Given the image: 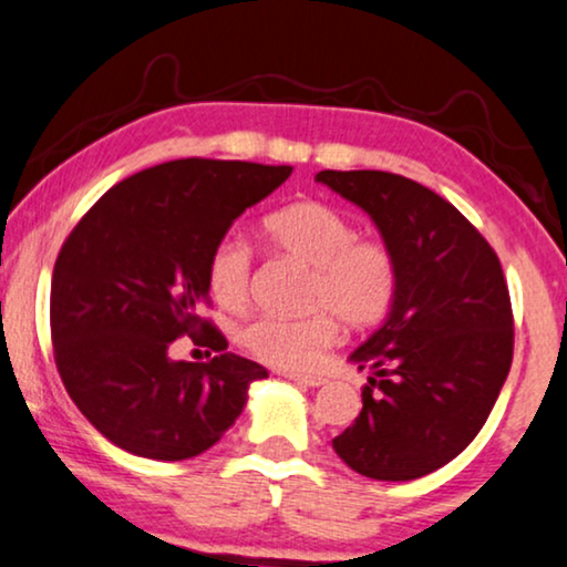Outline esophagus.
I'll return each mask as SVG.
<instances>
[{
	"label": "esophagus",
	"instance_id": "esophagus-1",
	"mask_svg": "<svg viewBox=\"0 0 567 567\" xmlns=\"http://www.w3.org/2000/svg\"><path fill=\"white\" fill-rule=\"evenodd\" d=\"M288 379H290V382L300 384V386H321V384L327 382V379H321V377H311V374H288Z\"/></svg>",
	"mask_w": 567,
	"mask_h": 567
}]
</instances>
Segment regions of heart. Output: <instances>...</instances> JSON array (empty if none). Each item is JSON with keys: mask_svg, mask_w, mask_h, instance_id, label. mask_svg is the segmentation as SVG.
<instances>
[{"mask_svg": "<svg viewBox=\"0 0 567 567\" xmlns=\"http://www.w3.org/2000/svg\"><path fill=\"white\" fill-rule=\"evenodd\" d=\"M264 238L282 256L311 267L303 319L259 317L243 329V346L279 369H311L340 334V317L350 327L382 321L395 303L400 269L384 240L358 238L353 221L324 200H296L264 219ZM254 254L238 235L214 243L206 259V285L225 308H243L250 298Z\"/></svg>", "mask_w": 567, "mask_h": 567, "instance_id": "b5f03b06", "label": "heart"}]
</instances>
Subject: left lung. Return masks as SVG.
Returning <instances> with one entry per match:
<instances>
[{
	"mask_svg": "<svg viewBox=\"0 0 567 567\" xmlns=\"http://www.w3.org/2000/svg\"><path fill=\"white\" fill-rule=\"evenodd\" d=\"M317 183L374 219L400 269L384 324L353 350L363 408L334 453L361 476L411 482L468 447L513 363V308L497 254L421 183L379 169H324Z\"/></svg>",
	"mask_w": 567,
	"mask_h": 567,
	"instance_id": "8db88e82",
	"label": "left lung"
}]
</instances>
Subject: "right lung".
<instances>
[{"label":"right lung","instance_id":"obj_1","mask_svg":"<svg viewBox=\"0 0 567 567\" xmlns=\"http://www.w3.org/2000/svg\"><path fill=\"white\" fill-rule=\"evenodd\" d=\"M292 167L175 159L104 193L68 235L52 275L54 361L81 413L106 440L152 461H185L221 440L267 379L261 363L227 353L198 317L209 303L206 259L248 206ZM188 333L218 355L172 362Z\"/></svg>","mask_w":567,"mask_h":567}]
</instances>
